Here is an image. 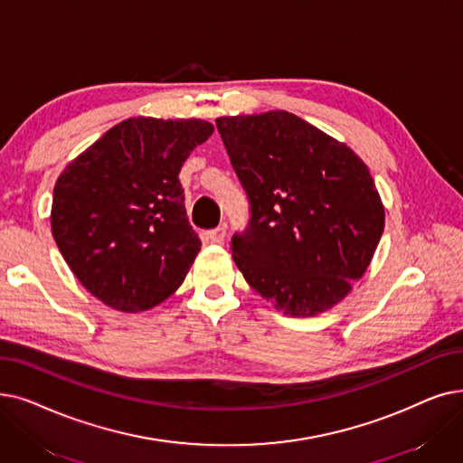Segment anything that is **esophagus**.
<instances>
[{
	"mask_svg": "<svg viewBox=\"0 0 463 463\" xmlns=\"http://www.w3.org/2000/svg\"><path fill=\"white\" fill-rule=\"evenodd\" d=\"M208 240L210 242H213V244H223V240H225V236H227V227H217V229H212V231H208Z\"/></svg>",
	"mask_w": 463,
	"mask_h": 463,
	"instance_id": "1",
	"label": "esophagus"
}]
</instances>
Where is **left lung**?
<instances>
[{
    "label": "left lung",
    "mask_w": 463,
    "mask_h": 463,
    "mask_svg": "<svg viewBox=\"0 0 463 463\" xmlns=\"http://www.w3.org/2000/svg\"><path fill=\"white\" fill-rule=\"evenodd\" d=\"M215 125L251 206L250 227L232 236L238 270L286 316L331 310L365 274L384 231L367 165L289 111Z\"/></svg>",
    "instance_id": "8db88e82"
}]
</instances>
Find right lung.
I'll list each match as a JSON object with an SVG mask.
<instances>
[{"label":"right lung","mask_w":463,"mask_h":463,"mask_svg":"<svg viewBox=\"0 0 463 463\" xmlns=\"http://www.w3.org/2000/svg\"><path fill=\"white\" fill-rule=\"evenodd\" d=\"M213 134L203 118L132 117L58 175L51 231L83 288L113 310L146 312L166 300L200 251L179 170Z\"/></svg>","instance_id":"obj_1"}]
</instances>
